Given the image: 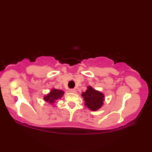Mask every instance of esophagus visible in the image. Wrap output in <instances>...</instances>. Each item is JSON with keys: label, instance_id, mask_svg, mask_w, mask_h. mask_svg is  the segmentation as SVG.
<instances>
[{"label": "esophagus", "instance_id": "34e87169", "mask_svg": "<svg viewBox=\"0 0 152 152\" xmlns=\"http://www.w3.org/2000/svg\"><path fill=\"white\" fill-rule=\"evenodd\" d=\"M76 89L75 88H71V89H70V92H72V93H75L76 92Z\"/></svg>", "mask_w": 152, "mask_h": 152}]
</instances>
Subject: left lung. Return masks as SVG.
<instances>
[{
    "mask_svg": "<svg viewBox=\"0 0 152 152\" xmlns=\"http://www.w3.org/2000/svg\"><path fill=\"white\" fill-rule=\"evenodd\" d=\"M82 96L85 101V106L93 111L99 109L103 104L104 94L93 89L91 86H88V89L82 94Z\"/></svg>",
    "mask_w": 152,
    "mask_h": 152,
    "instance_id": "obj_1",
    "label": "left lung"
}]
</instances>
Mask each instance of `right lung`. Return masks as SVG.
Wrapping results in <instances>:
<instances>
[{"label": "right lung", "mask_w": 152, "mask_h": 152, "mask_svg": "<svg viewBox=\"0 0 152 152\" xmlns=\"http://www.w3.org/2000/svg\"><path fill=\"white\" fill-rule=\"evenodd\" d=\"M64 94V92L61 91V90L53 88L51 90L50 93L44 96V101L46 102H48L49 103L53 104L57 100L60 99V98L62 97Z\"/></svg>", "instance_id": "right-lung-1"}]
</instances>
